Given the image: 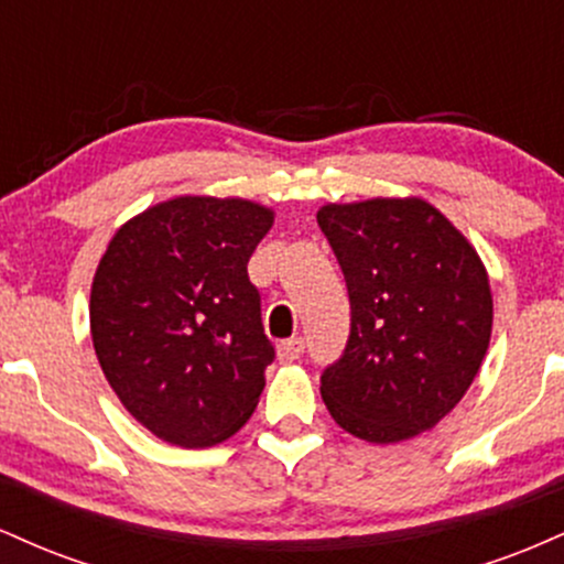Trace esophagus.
I'll use <instances>...</instances> for the list:
<instances>
[{"label": "esophagus", "mask_w": 564, "mask_h": 564, "mask_svg": "<svg viewBox=\"0 0 564 564\" xmlns=\"http://www.w3.org/2000/svg\"><path fill=\"white\" fill-rule=\"evenodd\" d=\"M302 352H304L302 336H294V339H286L278 345V360H281V364H294V360H300Z\"/></svg>", "instance_id": "1"}]
</instances>
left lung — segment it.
<instances>
[{
    "label": "left lung",
    "mask_w": 564,
    "mask_h": 564,
    "mask_svg": "<svg viewBox=\"0 0 564 564\" xmlns=\"http://www.w3.org/2000/svg\"><path fill=\"white\" fill-rule=\"evenodd\" d=\"M318 225L352 310L345 352L321 377L323 403L368 443L432 430L488 352L494 296L475 246L422 198L326 204Z\"/></svg>",
    "instance_id": "1"
}]
</instances>
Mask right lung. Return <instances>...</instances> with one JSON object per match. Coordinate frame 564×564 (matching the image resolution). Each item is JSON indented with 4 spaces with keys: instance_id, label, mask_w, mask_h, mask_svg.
I'll use <instances>...</instances> for the list:
<instances>
[{
    "instance_id": "1",
    "label": "right lung",
    "mask_w": 564,
    "mask_h": 564,
    "mask_svg": "<svg viewBox=\"0 0 564 564\" xmlns=\"http://www.w3.org/2000/svg\"><path fill=\"white\" fill-rule=\"evenodd\" d=\"M268 206L177 196L116 230L93 281L89 328L108 384L153 435L206 448L254 413L273 364L246 264Z\"/></svg>"
}]
</instances>
